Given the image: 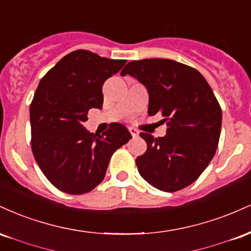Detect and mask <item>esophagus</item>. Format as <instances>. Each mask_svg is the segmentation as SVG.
Wrapping results in <instances>:
<instances>
[{
	"label": "esophagus",
	"instance_id": "esophagus-1",
	"mask_svg": "<svg viewBox=\"0 0 251 251\" xmlns=\"http://www.w3.org/2000/svg\"><path fill=\"white\" fill-rule=\"evenodd\" d=\"M128 131L129 133L132 134V137H138V134H139V132H138L134 127H128Z\"/></svg>",
	"mask_w": 251,
	"mask_h": 251
}]
</instances>
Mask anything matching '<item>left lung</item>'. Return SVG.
Returning a JSON list of instances; mask_svg holds the SVG:
<instances>
[{
    "label": "left lung",
    "instance_id": "8db88e82",
    "mask_svg": "<svg viewBox=\"0 0 251 251\" xmlns=\"http://www.w3.org/2000/svg\"><path fill=\"white\" fill-rule=\"evenodd\" d=\"M137 77L148 88L149 114L165 118L166 135L142 132L146 152L135 159L142 177L154 188L175 192L192 184L206 169L218 146L222 109L204 76L169 59L131 61L122 75Z\"/></svg>",
    "mask_w": 251,
    "mask_h": 251
}]
</instances>
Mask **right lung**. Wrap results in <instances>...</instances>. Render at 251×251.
<instances>
[{
    "mask_svg": "<svg viewBox=\"0 0 251 251\" xmlns=\"http://www.w3.org/2000/svg\"><path fill=\"white\" fill-rule=\"evenodd\" d=\"M125 63L77 50L63 56L37 86L29 109L31 151L60 191H92L105 178L112 154L132 138L118 123L101 134L83 127L88 109L102 107L103 82Z\"/></svg>",
    "mask_w": 251,
    "mask_h": 251,
    "instance_id": "1",
    "label": "right lung"
}]
</instances>
